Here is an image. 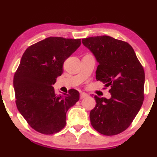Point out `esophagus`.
I'll list each match as a JSON object with an SVG mask.
<instances>
[{"instance_id":"esophagus-1","label":"esophagus","mask_w":157,"mask_h":157,"mask_svg":"<svg viewBox=\"0 0 157 157\" xmlns=\"http://www.w3.org/2000/svg\"><path fill=\"white\" fill-rule=\"evenodd\" d=\"M88 97V94L86 93H85V92H82V93H80V99H83V98H85V97Z\"/></svg>"}]
</instances>
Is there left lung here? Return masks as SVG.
<instances>
[{"instance_id":"1","label":"left lung","mask_w":157,"mask_h":157,"mask_svg":"<svg viewBox=\"0 0 157 157\" xmlns=\"http://www.w3.org/2000/svg\"><path fill=\"white\" fill-rule=\"evenodd\" d=\"M98 63L96 79L110 86L111 98L94 96L90 112L95 130L106 136L120 134L129 127L144 100L145 72L131 45L110 36L82 40Z\"/></svg>"}]
</instances>
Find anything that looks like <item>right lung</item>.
I'll return each instance as SVG.
<instances>
[{
    "instance_id": "add662e5",
    "label": "right lung",
    "mask_w": 157,
    "mask_h": 157,
    "mask_svg": "<svg viewBox=\"0 0 157 157\" xmlns=\"http://www.w3.org/2000/svg\"><path fill=\"white\" fill-rule=\"evenodd\" d=\"M80 44V39L49 37L30 46L21 57L13 80L16 105L37 132L53 134L62 130L66 112L80 99L77 90L57 95L52 86L63 74L65 60Z\"/></svg>"
}]
</instances>
